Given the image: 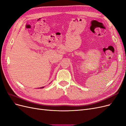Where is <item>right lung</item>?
Instances as JSON below:
<instances>
[{
  "instance_id": "obj_1",
  "label": "right lung",
  "mask_w": 126,
  "mask_h": 126,
  "mask_svg": "<svg viewBox=\"0 0 126 126\" xmlns=\"http://www.w3.org/2000/svg\"><path fill=\"white\" fill-rule=\"evenodd\" d=\"M44 88V87H40V88Z\"/></svg>"
}]
</instances>
